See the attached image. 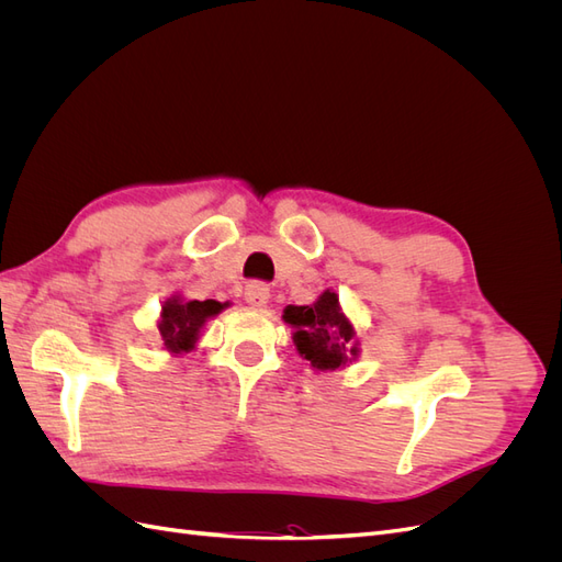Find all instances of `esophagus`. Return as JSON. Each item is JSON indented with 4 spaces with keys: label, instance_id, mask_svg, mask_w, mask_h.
<instances>
[{
    "label": "esophagus",
    "instance_id": "obj_1",
    "mask_svg": "<svg viewBox=\"0 0 562 562\" xmlns=\"http://www.w3.org/2000/svg\"><path fill=\"white\" fill-rule=\"evenodd\" d=\"M244 300L250 304L252 310H262L269 302V288L265 283H248Z\"/></svg>",
    "mask_w": 562,
    "mask_h": 562
}]
</instances>
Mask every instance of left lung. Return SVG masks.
Masks as SVG:
<instances>
[{"mask_svg":"<svg viewBox=\"0 0 562 562\" xmlns=\"http://www.w3.org/2000/svg\"><path fill=\"white\" fill-rule=\"evenodd\" d=\"M293 328V345L316 372H333L361 353L359 335L342 312L335 291H323L312 304H288L281 316Z\"/></svg>","mask_w":562,"mask_h":562,"instance_id":"1","label":"left lung"}]
</instances>
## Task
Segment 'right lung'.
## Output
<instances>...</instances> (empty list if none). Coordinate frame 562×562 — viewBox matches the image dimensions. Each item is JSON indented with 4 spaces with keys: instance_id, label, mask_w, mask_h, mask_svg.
<instances>
[{
    "instance_id": "right-lung-1",
    "label": "right lung",
    "mask_w": 562,
    "mask_h": 562,
    "mask_svg": "<svg viewBox=\"0 0 562 562\" xmlns=\"http://www.w3.org/2000/svg\"><path fill=\"white\" fill-rule=\"evenodd\" d=\"M227 310V302H215V300H187L180 293H173L161 304L159 312V337L161 347L171 356H184L190 353L206 323L217 316L220 312Z\"/></svg>"
}]
</instances>
